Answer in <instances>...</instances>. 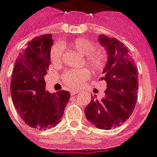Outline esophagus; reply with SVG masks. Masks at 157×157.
I'll list each match as a JSON object with an SVG mask.
<instances>
[{
	"instance_id": "obj_1",
	"label": "esophagus",
	"mask_w": 157,
	"mask_h": 157,
	"mask_svg": "<svg viewBox=\"0 0 157 157\" xmlns=\"http://www.w3.org/2000/svg\"><path fill=\"white\" fill-rule=\"evenodd\" d=\"M78 91H76V90H75V91H71V92H70V95L71 96L76 95V94L78 93Z\"/></svg>"
}]
</instances>
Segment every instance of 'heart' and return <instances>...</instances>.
Returning <instances> with one entry per match:
<instances>
[{
	"label": "heart",
	"mask_w": 157,
	"mask_h": 157,
	"mask_svg": "<svg viewBox=\"0 0 157 157\" xmlns=\"http://www.w3.org/2000/svg\"><path fill=\"white\" fill-rule=\"evenodd\" d=\"M71 47L76 52L84 56L85 63L94 72H100L105 65L107 56L103 50L96 48L94 44L89 40L80 38L73 42ZM63 47L60 45H56L51 51V59L54 64H59L61 62L63 55ZM89 76L88 70H72L65 72L62 79L68 88H76Z\"/></svg>",
	"instance_id": "heart-1"
}]
</instances>
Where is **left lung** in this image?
I'll return each mask as SVG.
<instances>
[{
  "label": "left lung",
  "mask_w": 157,
  "mask_h": 157,
  "mask_svg": "<svg viewBox=\"0 0 157 157\" xmlns=\"http://www.w3.org/2000/svg\"><path fill=\"white\" fill-rule=\"evenodd\" d=\"M105 48L107 60L101 80L106 82L102 99L92 100L85 108V115L90 122L101 129L118 127L132 115L137 101L138 78L137 68L127 47L115 37L98 36Z\"/></svg>",
  "instance_id": "8db88e82"
}]
</instances>
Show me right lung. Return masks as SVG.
<instances>
[{
	"label": "right lung",
	"instance_id": "right-lung-1",
	"mask_svg": "<svg viewBox=\"0 0 157 157\" xmlns=\"http://www.w3.org/2000/svg\"><path fill=\"white\" fill-rule=\"evenodd\" d=\"M52 34L32 39L19 53L12 73L10 93L14 107L27 124L37 129L59 122L70 98L68 91L50 93L44 75L51 64Z\"/></svg>",
	"mask_w": 157,
	"mask_h": 157
}]
</instances>
